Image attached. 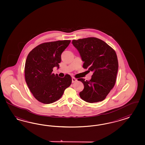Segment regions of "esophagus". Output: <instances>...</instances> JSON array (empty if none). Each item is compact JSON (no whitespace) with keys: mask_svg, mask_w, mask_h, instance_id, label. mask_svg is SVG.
Instances as JSON below:
<instances>
[{"mask_svg":"<svg viewBox=\"0 0 145 145\" xmlns=\"http://www.w3.org/2000/svg\"><path fill=\"white\" fill-rule=\"evenodd\" d=\"M76 81H77V79L75 78L74 77L72 78V83H74Z\"/></svg>","mask_w":145,"mask_h":145,"instance_id":"esophagus-1","label":"esophagus"}]
</instances>
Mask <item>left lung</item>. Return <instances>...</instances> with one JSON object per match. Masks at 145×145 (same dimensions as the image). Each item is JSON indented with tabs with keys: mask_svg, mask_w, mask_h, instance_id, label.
Segmentation results:
<instances>
[{
	"mask_svg": "<svg viewBox=\"0 0 145 145\" xmlns=\"http://www.w3.org/2000/svg\"><path fill=\"white\" fill-rule=\"evenodd\" d=\"M72 43L84 62L83 67L93 72L90 80L78 79L84 86L80 96L90 103L103 101L116 83L118 70L116 52L102 40L93 37L73 40Z\"/></svg>",
	"mask_w": 145,
	"mask_h": 145,
	"instance_id": "left-lung-1",
	"label": "left lung"
}]
</instances>
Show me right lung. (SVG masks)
Segmentation results:
<instances>
[{"mask_svg":"<svg viewBox=\"0 0 145 145\" xmlns=\"http://www.w3.org/2000/svg\"><path fill=\"white\" fill-rule=\"evenodd\" d=\"M70 41L59 40L41 43L28 55L25 67V80L39 102L50 104L57 101L71 85L70 75L67 74L61 78L52 73L54 67L59 68L61 54Z\"/></svg>","mask_w":145,"mask_h":145,"instance_id":"right-lung-1","label":"right lung"}]
</instances>
